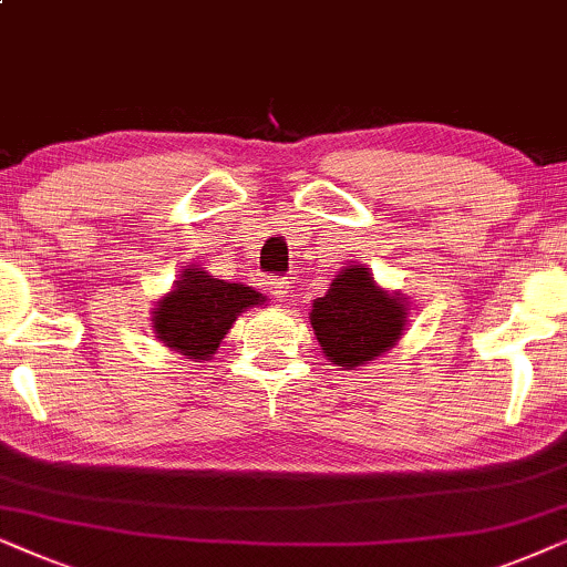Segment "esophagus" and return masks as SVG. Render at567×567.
Here are the masks:
<instances>
[{
	"instance_id": "esophagus-1",
	"label": "esophagus",
	"mask_w": 567,
	"mask_h": 567,
	"mask_svg": "<svg viewBox=\"0 0 567 567\" xmlns=\"http://www.w3.org/2000/svg\"><path fill=\"white\" fill-rule=\"evenodd\" d=\"M292 288V279L290 277H271L267 282V292L271 298H288V292Z\"/></svg>"
}]
</instances>
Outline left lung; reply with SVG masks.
I'll list each match as a JSON object with an SVG mask.
<instances>
[{
	"mask_svg": "<svg viewBox=\"0 0 567 567\" xmlns=\"http://www.w3.org/2000/svg\"><path fill=\"white\" fill-rule=\"evenodd\" d=\"M406 306L381 290L365 267H347L323 298L313 300L311 323L321 350L344 371L375 360L402 337Z\"/></svg>",
	"mask_w": 567,
	"mask_h": 567,
	"instance_id": "8db88e82",
	"label": "left lung"
}]
</instances>
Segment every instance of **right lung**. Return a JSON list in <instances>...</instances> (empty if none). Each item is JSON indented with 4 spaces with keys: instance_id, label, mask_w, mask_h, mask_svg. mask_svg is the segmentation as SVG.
I'll list each match as a JSON object with an SVG mask.
<instances>
[{
    "instance_id": "right-lung-1",
    "label": "right lung",
    "mask_w": 567,
    "mask_h": 567,
    "mask_svg": "<svg viewBox=\"0 0 567 567\" xmlns=\"http://www.w3.org/2000/svg\"><path fill=\"white\" fill-rule=\"evenodd\" d=\"M261 303V292L194 269L181 275L171 296L157 303L153 321L165 347L192 360H207L220 347L236 316Z\"/></svg>"
}]
</instances>
